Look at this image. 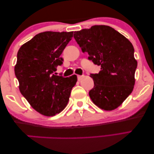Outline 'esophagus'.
<instances>
[{"instance_id":"1","label":"esophagus","mask_w":154,"mask_h":154,"mask_svg":"<svg viewBox=\"0 0 154 154\" xmlns=\"http://www.w3.org/2000/svg\"><path fill=\"white\" fill-rule=\"evenodd\" d=\"M85 76H84V75H78V80H79V81H80V80H82V79H83V78H84Z\"/></svg>"}]
</instances>
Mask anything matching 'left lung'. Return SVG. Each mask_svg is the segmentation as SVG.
Listing matches in <instances>:
<instances>
[{
	"label": "left lung",
	"instance_id": "obj_1",
	"mask_svg": "<svg viewBox=\"0 0 154 154\" xmlns=\"http://www.w3.org/2000/svg\"><path fill=\"white\" fill-rule=\"evenodd\" d=\"M74 37L89 59L100 65L91 74L94 87L89 91L92 102L101 109L113 110L132 92L137 61L132 43L112 27L95 25L75 31Z\"/></svg>",
	"mask_w": 154,
	"mask_h": 154
}]
</instances>
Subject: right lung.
Instances as JSON below:
<instances>
[{
  "label": "right lung",
  "mask_w": 154,
  "mask_h": 154,
  "mask_svg": "<svg viewBox=\"0 0 154 154\" xmlns=\"http://www.w3.org/2000/svg\"><path fill=\"white\" fill-rule=\"evenodd\" d=\"M73 31L40 32L20 48L15 74L19 89L30 105L43 115L54 116L66 107L76 75L63 78L52 74L63 64L60 57Z\"/></svg>",
  "instance_id": "1"
}]
</instances>
